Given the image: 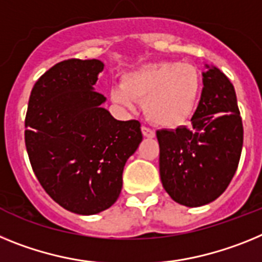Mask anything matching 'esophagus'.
<instances>
[{
    "mask_svg": "<svg viewBox=\"0 0 262 262\" xmlns=\"http://www.w3.org/2000/svg\"><path fill=\"white\" fill-rule=\"evenodd\" d=\"M141 130H142V134H144L145 137H147V138H153L154 136H156V132L151 130V129L147 128V126H142V128H141Z\"/></svg>",
    "mask_w": 262,
    "mask_h": 262,
    "instance_id": "obj_1",
    "label": "esophagus"
}]
</instances>
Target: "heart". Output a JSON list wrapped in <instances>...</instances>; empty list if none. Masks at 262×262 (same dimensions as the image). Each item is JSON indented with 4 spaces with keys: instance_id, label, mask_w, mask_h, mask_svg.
Returning a JSON list of instances; mask_svg holds the SVG:
<instances>
[{
    "instance_id": "b5f03b06",
    "label": "heart",
    "mask_w": 262,
    "mask_h": 262,
    "mask_svg": "<svg viewBox=\"0 0 262 262\" xmlns=\"http://www.w3.org/2000/svg\"><path fill=\"white\" fill-rule=\"evenodd\" d=\"M199 92L196 68L186 63H150L124 75L122 85L111 90L118 105L134 108L144 102L145 116L153 124L172 128L187 120Z\"/></svg>"
}]
</instances>
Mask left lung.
Returning <instances> with one entry per match:
<instances>
[{
	"label": "left lung",
	"mask_w": 262,
	"mask_h": 262,
	"mask_svg": "<svg viewBox=\"0 0 262 262\" xmlns=\"http://www.w3.org/2000/svg\"><path fill=\"white\" fill-rule=\"evenodd\" d=\"M206 67L190 128L157 130L163 188L187 207L211 203L226 191L237 170L244 140L235 88L219 68Z\"/></svg>",
	"instance_id": "obj_1"
}]
</instances>
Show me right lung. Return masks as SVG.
<instances>
[{"instance_id": "1", "label": "right lung", "mask_w": 262, "mask_h": 262, "mask_svg": "<svg viewBox=\"0 0 262 262\" xmlns=\"http://www.w3.org/2000/svg\"><path fill=\"white\" fill-rule=\"evenodd\" d=\"M97 59L56 63L31 90L25 144L40 186L59 206L79 215L106 210L120 196L122 171L142 141L137 120L118 121L93 85Z\"/></svg>"}]
</instances>
